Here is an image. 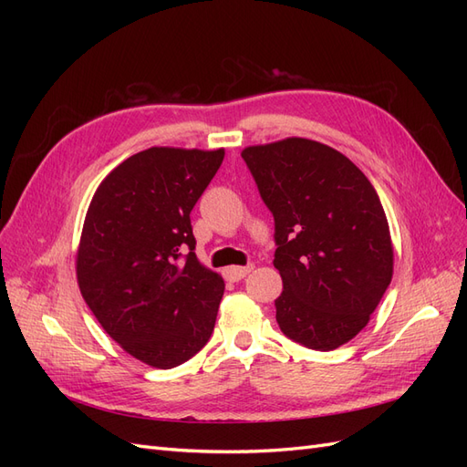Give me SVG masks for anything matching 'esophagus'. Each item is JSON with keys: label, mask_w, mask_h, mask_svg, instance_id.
<instances>
[{"label": "esophagus", "mask_w": 467, "mask_h": 467, "mask_svg": "<svg viewBox=\"0 0 467 467\" xmlns=\"http://www.w3.org/2000/svg\"><path fill=\"white\" fill-rule=\"evenodd\" d=\"M251 271H253V265H245V266H228V268H225V278H230L232 282H237V280L245 278Z\"/></svg>", "instance_id": "obj_1"}]
</instances>
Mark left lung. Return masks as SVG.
<instances>
[{
  "instance_id": "obj_1",
  "label": "left lung",
  "mask_w": 467,
  "mask_h": 467,
  "mask_svg": "<svg viewBox=\"0 0 467 467\" xmlns=\"http://www.w3.org/2000/svg\"><path fill=\"white\" fill-rule=\"evenodd\" d=\"M275 218L280 331L314 350L348 343L368 323L393 275L384 206L341 151L286 138L242 151Z\"/></svg>"
}]
</instances>
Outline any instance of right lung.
Wrapping results in <instances>:
<instances>
[{"instance_id": "obj_1", "label": "right lung", "mask_w": 467, "mask_h": 467, "mask_svg": "<svg viewBox=\"0 0 467 467\" xmlns=\"http://www.w3.org/2000/svg\"><path fill=\"white\" fill-rule=\"evenodd\" d=\"M223 150L150 148L93 194L78 251L83 300L115 341L153 368L199 352L214 331L223 280L196 259L191 210Z\"/></svg>"}]
</instances>
